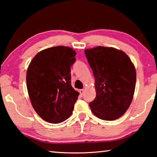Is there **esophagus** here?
<instances>
[{"label":"esophagus","instance_id":"esophagus-1","mask_svg":"<svg viewBox=\"0 0 157 157\" xmlns=\"http://www.w3.org/2000/svg\"><path fill=\"white\" fill-rule=\"evenodd\" d=\"M79 93H80L81 95H83V93H84V89H79Z\"/></svg>","mask_w":157,"mask_h":157}]
</instances>
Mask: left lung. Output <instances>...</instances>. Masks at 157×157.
Returning <instances> with one entry per match:
<instances>
[{"label":"left lung","instance_id":"left-lung-1","mask_svg":"<svg viewBox=\"0 0 157 157\" xmlns=\"http://www.w3.org/2000/svg\"><path fill=\"white\" fill-rule=\"evenodd\" d=\"M85 55L95 78L96 96L89 104L92 113L106 121L119 119L134 96L136 73L124 51L112 47L86 49Z\"/></svg>","mask_w":157,"mask_h":157}]
</instances>
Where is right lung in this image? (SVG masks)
<instances>
[{
	"mask_svg": "<svg viewBox=\"0 0 157 157\" xmlns=\"http://www.w3.org/2000/svg\"><path fill=\"white\" fill-rule=\"evenodd\" d=\"M76 54L70 47H51L38 52L28 67L26 84L31 104L49 123L64 121L74 110L79 95L71 81Z\"/></svg>",
	"mask_w": 157,
	"mask_h": 157,
	"instance_id": "obj_1",
	"label": "right lung"
}]
</instances>
